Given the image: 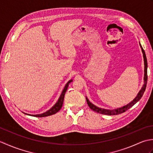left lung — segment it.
<instances>
[{
	"label": "left lung",
	"instance_id": "1",
	"mask_svg": "<svg viewBox=\"0 0 153 153\" xmlns=\"http://www.w3.org/2000/svg\"><path fill=\"white\" fill-rule=\"evenodd\" d=\"M140 47L141 48L142 50V53L143 54V58H144V64H145V75H144V85H143L141 89L140 90V91L137 94V97L132 100L131 102H129L128 105L122 107V108H119L117 109L114 110H106V109H102V108H100L99 107H97L95 106L91 102H89V100L86 98L87 100V105L89 106V108L93 110V111H95L97 113L99 114H106V115H117V114H122L123 112H126V110H128L134 106L136 102H137L139 100L141 99L142 96L143 95V93L145 92V91L146 89V86H147V57H146V54L145 53V51L143 50V48H142L141 45H140Z\"/></svg>",
	"mask_w": 153,
	"mask_h": 153
}]
</instances>
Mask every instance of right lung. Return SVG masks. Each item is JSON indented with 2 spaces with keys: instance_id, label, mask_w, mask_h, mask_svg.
<instances>
[{
  "instance_id": "right-lung-1",
  "label": "right lung",
  "mask_w": 153,
  "mask_h": 153,
  "mask_svg": "<svg viewBox=\"0 0 153 153\" xmlns=\"http://www.w3.org/2000/svg\"><path fill=\"white\" fill-rule=\"evenodd\" d=\"M72 82V80H70L69 82H68L66 85H65L64 88V90L62 91V94L61 95L60 97V98L58 99L57 102L55 104L54 106L52 107V108L49 110H48L47 112H45L43 114H37V115H32L33 116H35V117H46V116H51V115H53V114H56V112H58L59 110L61 109L62 106V105H63V102H64V95H65V93H66V91H67V89L68 87V85H69V84ZM29 115V114H28Z\"/></svg>"
}]
</instances>
